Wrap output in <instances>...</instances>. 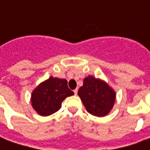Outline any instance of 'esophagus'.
<instances>
[{
	"mask_svg": "<svg viewBox=\"0 0 150 150\" xmlns=\"http://www.w3.org/2000/svg\"><path fill=\"white\" fill-rule=\"evenodd\" d=\"M77 92H78V89L76 88V89L74 90V93H75V95H77Z\"/></svg>",
	"mask_w": 150,
	"mask_h": 150,
	"instance_id": "esophagus-1",
	"label": "esophagus"
}]
</instances>
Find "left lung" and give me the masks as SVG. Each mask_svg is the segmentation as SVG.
Segmentation results:
<instances>
[{"label":"left lung","instance_id":"obj_1","mask_svg":"<svg viewBox=\"0 0 150 150\" xmlns=\"http://www.w3.org/2000/svg\"><path fill=\"white\" fill-rule=\"evenodd\" d=\"M79 96L88 112L96 116L108 115L116 100V92L107 83L89 75L78 91Z\"/></svg>","mask_w":150,"mask_h":150}]
</instances>
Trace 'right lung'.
Instances as JSON below:
<instances>
[{
  "label": "right lung",
  "instance_id": "right-lung-1",
  "mask_svg": "<svg viewBox=\"0 0 150 150\" xmlns=\"http://www.w3.org/2000/svg\"><path fill=\"white\" fill-rule=\"evenodd\" d=\"M65 79L50 77L41 83L31 95V103L34 109L42 116H50L59 110L62 102L67 96H73Z\"/></svg>",
  "mask_w": 150,
  "mask_h": 150
}]
</instances>
